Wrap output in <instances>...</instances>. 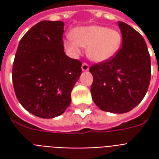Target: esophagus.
<instances>
[{"label":"esophagus","mask_w":159,"mask_h":159,"mask_svg":"<svg viewBox=\"0 0 159 159\" xmlns=\"http://www.w3.org/2000/svg\"><path fill=\"white\" fill-rule=\"evenodd\" d=\"M89 65L87 63H83V65H82V70H83V71H87V70H89Z\"/></svg>","instance_id":"34e87169"}]
</instances>
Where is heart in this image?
Returning a JSON list of instances; mask_svg holds the SVG:
<instances>
[{"label": "heart", "instance_id": "obj_1", "mask_svg": "<svg viewBox=\"0 0 159 159\" xmlns=\"http://www.w3.org/2000/svg\"><path fill=\"white\" fill-rule=\"evenodd\" d=\"M122 44V35L117 30L98 25L76 28L64 42L70 55L76 57L82 47L87 48V55L94 62H104L118 52Z\"/></svg>", "mask_w": 159, "mask_h": 159}]
</instances>
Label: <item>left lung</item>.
I'll list each match as a JSON object with an SVG mask.
<instances>
[{"label":"left lung","mask_w":159,"mask_h":159,"mask_svg":"<svg viewBox=\"0 0 159 159\" xmlns=\"http://www.w3.org/2000/svg\"><path fill=\"white\" fill-rule=\"evenodd\" d=\"M122 47L117 54L93 65L91 94L100 110L112 113L129 111L146 95L151 79V58L147 43L140 33L118 22Z\"/></svg>","instance_id":"8db88e82"}]
</instances>
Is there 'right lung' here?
Returning <instances> with one entry per match:
<instances>
[{"mask_svg": "<svg viewBox=\"0 0 159 159\" xmlns=\"http://www.w3.org/2000/svg\"><path fill=\"white\" fill-rule=\"evenodd\" d=\"M64 23L41 21L18 46L12 83L19 103L42 118H52L69 107L70 93L82 73V62L64 52Z\"/></svg>", "mask_w": 159, "mask_h": 159, "instance_id": "1", "label": "right lung"}]
</instances>
